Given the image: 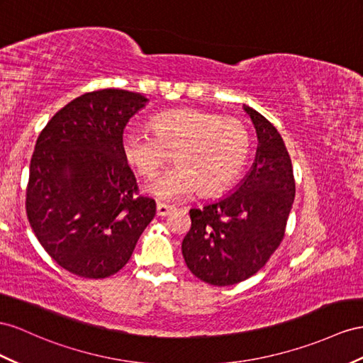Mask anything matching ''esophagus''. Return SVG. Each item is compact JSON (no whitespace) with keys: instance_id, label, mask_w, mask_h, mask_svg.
Masks as SVG:
<instances>
[{"instance_id":"34e87169","label":"esophagus","mask_w":363,"mask_h":363,"mask_svg":"<svg viewBox=\"0 0 363 363\" xmlns=\"http://www.w3.org/2000/svg\"><path fill=\"white\" fill-rule=\"evenodd\" d=\"M174 210V207L172 206H167V203H162V202H157L156 203V215L157 216H167L170 215V213Z\"/></svg>"}]
</instances>
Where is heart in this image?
I'll use <instances>...</instances> for the list:
<instances>
[{
  "mask_svg": "<svg viewBox=\"0 0 363 363\" xmlns=\"http://www.w3.org/2000/svg\"><path fill=\"white\" fill-rule=\"evenodd\" d=\"M152 133L127 130L121 138L125 161L144 179H152L172 160L178 162L148 190L155 196L176 201L201 190H224L242 173L252 138L236 118L211 111L181 108L162 111L150 119Z\"/></svg>",
  "mask_w": 363,
  "mask_h": 363,
  "instance_id": "heart-1",
  "label": "heart"
}]
</instances>
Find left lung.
I'll return each mask as SVG.
<instances>
[{
  "mask_svg": "<svg viewBox=\"0 0 363 363\" xmlns=\"http://www.w3.org/2000/svg\"><path fill=\"white\" fill-rule=\"evenodd\" d=\"M259 147L253 169L230 196L191 208L182 240L189 270L210 285L225 286L256 274L281 245L296 194L293 164L276 127L245 107Z\"/></svg>",
  "mask_w": 363,
  "mask_h": 363,
  "instance_id": "8db88e82",
  "label": "left lung"
}]
</instances>
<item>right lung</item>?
I'll list each match as a JSON object with an SVG mask.
<instances>
[{
	"mask_svg": "<svg viewBox=\"0 0 363 363\" xmlns=\"http://www.w3.org/2000/svg\"><path fill=\"white\" fill-rule=\"evenodd\" d=\"M104 89L70 101L36 139L26 213L36 239L64 270L87 279L118 273L155 216L121 150L124 127L145 104Z\"/></svg>",
	"mask_w": 363,
	"mask_h": 363,
	"instance_id": "1",
	"label": "right lung"
}]
</instances>
